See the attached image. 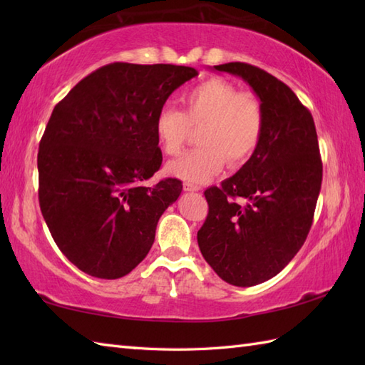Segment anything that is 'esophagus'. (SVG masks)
<instances>
[{
	"instance_id": "esophagus-1",
	"label": "esophagus",
	"mask_w": 365,
	"mask_h": 365,
	"mask_svg": "<svg viewBox=\"0 0 365 365\" xmlns=\"http://www.w3.org/2000/svg\"><path fill=\"white\" fill-rule=\"evenodd\" d=\"M183 190H185V191H199L200 188L197 187V185H195V183L185 182V183H183Z\"/></svg>"
}]
</instances>
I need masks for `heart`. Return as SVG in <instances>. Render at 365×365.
Returning <instances> with one entry per match:
<instances>
[{"mask_svg":"<svg viewBox=\"0 0 365 365\" xmlns=\"http://www.w3.org/2000/svg\"><path fill=\"white\" fill-rule=\"evenodd\" d=\"M183 113L165 106L155 115L153 133L163 153L174 157L187 141L190 127L197 131L196 149L168 163V174L190 183H205L229 161L242 166L257 150L265 130V110L251 91L232 81L210 78L187 91Z\"/></svg>","mask_w":365,"mask_h":365,"instance_id":"heart-1","label":"heart"}]
</instances>
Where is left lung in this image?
Segmentation results:
<instances>
[{"label":"left lung","mask_w":365,"mask_h":365,"mask_svg":"<svg viewBox=\"0 0 365 365\" xmlns=\"http://www.w3.org/2000/svg\"><path fill=\"white\" fill-rule=\"evenodd\" d=\"M242 76L265 110L257 150L221 187L205 190L199 250L222 281L252 287L276 276L304 245L323 165L311 111L285 83L246 63L215 66Z\"/></svg>","instance_id":"8db88e82"}]
</instances>
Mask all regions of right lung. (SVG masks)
Returning <instances> with one entry per match:
<instances>
[{
    "label": "right lung",
    "instance_id": "add662e5",
    "mask_svg": "<svg viewBox=\"0 0 365 365\" xmlns=\"http://www.w3.org/2000/svg\"><path fill=\"white\" fill-rule=\"evenodd\" d=\"M196 75L113 63L54 106L38 144V204L54 243L86 274L118 279L149 254L160 216L182 192L178 178L143 185L163 161L153 120Z\"/></svg>",
    "mask_w": 365,
    "mask_h": 365
}]
</instances>
